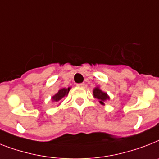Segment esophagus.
<instances>
[{
    "label": "esophagus",
    "mask_w": 159,
    "mask_h": 159,
    "mask_svg": "<svg viewBox=\"0 0 159 159\" xmlns=\"http://www.w3.org/2000/svg\"><path fill=\"white\" fill-rule=\"evenodd\" d=\"M84 86H85V83H84V82H82V83L77 84V86H81V87H83Z\"/></svg>",
    "instance_id": "1"
}]
</instances>
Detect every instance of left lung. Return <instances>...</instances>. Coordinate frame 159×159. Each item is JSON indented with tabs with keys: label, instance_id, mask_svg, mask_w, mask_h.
Masks as SVG:
<instances>
[{
	"label": "left lung",
	"instance_id": "left-lung-1",
	"mask_svg": "<svg viewBox=\"0 0 159 159\" xmlns=\"http://www.w3.org/2000/svg\"><path fill=\"white\" fill-rule=\"evenodd\" d=\"M93 95H94L95 98H96V99L99 100V101H100V103L101 104H104V100H109V97L107 95L106 93L103 92V91H102L101 90H100L98 87L95 88V90L93 91Z\"/></svg>",
	"mask_w": 159,
	"mask_h": 159
}]
</instances>
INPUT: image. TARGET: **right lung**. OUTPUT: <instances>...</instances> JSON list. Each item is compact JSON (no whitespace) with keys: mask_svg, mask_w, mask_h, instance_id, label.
<instances>
[{"mask_svg":"<svg viewBox=\"0 0 159 159\" xmlns=\"http://www.w3.org/2000/svg\"><path fill=\"white\" fill-rule=\"evenodd\" d=\"M70 90V87H68V89L65 88H62L60 89L59 91H58L57 94H55L54 96L52 97V100L55 102H58L59 100H60L63 97H64L65 95H68V91Z\"/></svg>","mask_w":159,"mask_h":159,"instance_id":"obj_1","label":"right lung"}]
</instances>
